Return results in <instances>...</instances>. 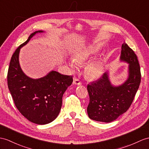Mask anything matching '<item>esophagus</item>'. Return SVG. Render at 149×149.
I'll use <instances>...</instances> for the list:
<instances>
[{
  "mask_svg": "<svg viewBox=\"0 0 149 149\" xmlns=\"http://www.w3.org/2000/svg\"><path fill=\"white\" fill-rule=\"evenodd\" d=\"M73 84L77 85H80L81 84V82L78 78H74V79H73Z\"/></svg>",
  "mask_w": 149,
  "mask_h": 149,
  "instance_id": "esophagus-1",
  "label": "esophagus"
}]
</instances>
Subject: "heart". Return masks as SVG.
Segmentation results:
<instances>
[{"label":"heart","instance_id":"1","mask_svg":"<svg viewBox=\"0 0 149 149\" xmlns=\"http://www.w3.org/2000/svg\"><path fill=\"white\" fill-rule=\"evenodd\" d=\"M98 52L97 47L93 45H87L78 49L73 54L74 62L78 64H83L86 61L91 59ZM71 68H75L73 61L69 63ZM104 71V63L101 60L93 61L86 65L85 68V77L90 80H95L102 76Z\"/></svg>","mask_w":149,"mask_h":149}]
</instances>
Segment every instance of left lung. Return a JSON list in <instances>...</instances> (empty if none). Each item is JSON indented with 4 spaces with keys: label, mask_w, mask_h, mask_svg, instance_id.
I'll return each mask as SVG.
<instances>
[{
    "label": "left lung",
    "mask_w": 149,
    "mask_h": 149,
    "mask_svg": "<svg viewBox=\"0 0 149 149\" xmlns=\"http://www.w3.org/2000/svg\"><path fill=\"white\" fill-rule=\"evenodd\" d=\"M121 61L129 64L128 78L119 86H114L108 72L87 85L90 102L88 117L94 121L109 123L116 120L130 108L141 81L140 68L133 50L124 43L121 47Z\"/></svg>",
    "instance_id": "1"
}]
</instances>
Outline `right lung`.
<instances>
[{
    "label": "right lung",
    "instance_id": "1",
    "mask_svg": "<svg viewBox=\"0 0 149 149\" xmlns=\"http://www.w3.org/2000/svg\"><path fill=\"white\" fill-rule=\"evenodd\" d=\"M31 33L27 40L18 47L10 61L8 85L15 106L21 114L37 125L51 123L59 114L63 94L72 83V76L52 71L44 77L33 79L21 70L19 62L20 49L38 33Z\"/></svg>",
    "mask_w": 149,
    "mask_h": 149
}]
</instances>
